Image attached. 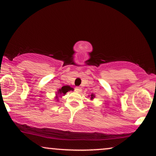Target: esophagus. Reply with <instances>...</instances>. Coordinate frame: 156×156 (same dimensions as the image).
<instances>
[{"instance_id": "obj_1", "label": "esophagus", "mask_w": 156, "mask_h": 156, "mask_svg": "<svg viewBox=\"0 0 156 156\" xmlns=\"http://www.w3.org/2000/svg\"><path fill=\"white\" fill-rule=\"evenodd\" d=\"M76 91L77 92H81L82 89L80 87H76Z\"/></svg>"}]
</instances>
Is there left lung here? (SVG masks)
<instances>
[{
  "mask_svg": "<svg viewBox=\"0 0 156 156\" xmlns=\"http://www.w3.org/2000/svg\"><path fill=\"white\" fill-rule=\"evenodd\" d=\"M94 98H95V95H94V94H92L91 95V100H93V99Z\"/></svg>",
  "mask_w": 156,
  "mask_h": 156,
  "instance_id": "obj_1",
  "label": "left lung"
}]
</instances>
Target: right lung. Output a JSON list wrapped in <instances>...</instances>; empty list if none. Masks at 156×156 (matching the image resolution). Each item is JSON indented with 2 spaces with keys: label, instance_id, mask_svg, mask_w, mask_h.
Listing matches in <instances>:
<instances>
[{
  "label": "right lung",
  "instance_id": "add662e5",
  "mask_svg": "<svg viewBox=\"0 0 156 156\" xmlns=\"http://www.w3.org/2000/svg\"><path fill=\"white\" fill-rule=\"evenodd\" d=\"M73 89L72 87H71L69 85H65L62 87V88L59 89L58 90L56 91V96L54 97V99L56 100L57 102L59 101L60 98H62L63 96H65L66 93L69 91H73Z\"/></svg>",
  "mask_w": 156,
  "mask_h": 156
}]
</instances>
